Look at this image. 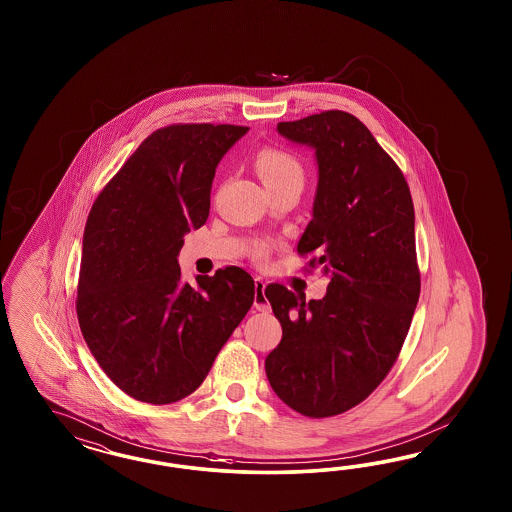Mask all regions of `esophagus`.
I'll return each instance as SVG.
<instances>
[{"label":"esophagus","mask_w":512,"mask_h":512,"mask_svg":"<svg viewBox=\"0 0 512 512\" xmlns=\"http://www.w3.org/2000/svg\"><path fill=\"white\" fill-rule=\"evenodd\" d=\"M264 289H266V281L263 278H255V300H253L255 310L270 311V302L264 295Z\"/></svg>","instance_id":"34e87169"}]
</instances>
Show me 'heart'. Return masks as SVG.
Listing matches in <instances>:
<instances>
[{"instance_id": "heart-1", "label": "heart", "mask_w": 512, "mask_h": 512, "mask_svg": "<svg viewBox=\"0 0 512 512\" xmlns=\"http://www.w3.org/2000/svg\"><path fill=\"white\" fill-rule=\"evenodd\" d=\"M257 171L261 174L266 187L279 186L287 180L293 178H302L304 180V171L300 161L295 155L289 154L287 150H281L278 146H266L259 155H257ZM264 249H259V255L264 257Z\"/></svg>"}]
</instances>
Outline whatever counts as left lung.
I'll use <instances>...</instances> for the list:
<instances>
[{
	"mask_svg": "<svg viewBox=\"0 0 512 512\" xmlns=\"http://www.w3.org/2000/svg\"><path fill=\"white\" fill-rule=\"evenodd\" d=\"M278 131L315 148L313 219L296 251L330 283L310 302L266 287L283 338L264 368L291 409L325 419L364 402L402 351L420 296L415 208L400 167L353 114L325 110Z\"/></svg>",
	"mask_w": 512,
	"mask_h": 512,
	"instance_id": "obj_1",
	"label": "left lung"
}]
</instances>
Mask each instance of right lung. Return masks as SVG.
Wrapping results in <instances>:
<instances>
[{
	"mask_svg": "<svg viewBox=\"0 0 512 512\" xmlns=\"http://www.w3.org/2000/svg\"><path fill=\"white\" fill-rule=\"evenodd\" d=\"M249 127L172 124L154 131L97 195L84 229L77 317L110 381L139 402L201 387L255 300L238 266L180 281L184 234L210 212L217 163Z\"/></svg>",
	"mask_w": 512,
	"mask_h": 512,
	"instance_id": "1",
	"label": "right lung"
}]
</instances>
